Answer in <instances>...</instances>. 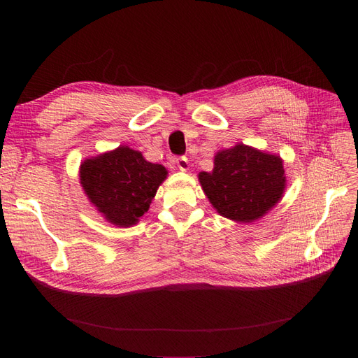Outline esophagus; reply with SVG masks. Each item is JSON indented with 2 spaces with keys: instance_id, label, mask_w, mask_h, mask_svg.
Segmentation results:
<instances>
[{
  "instance_id": "esophagus-1",
  "label": "esophagus",
  "mask_w": 358,
  "mask_h": 358,
  "mask_svg": "<svg viewBox=\"0 0 358 358\" xmlns=\"http://www.w3.org/2000/svg\"><path fill=\"white\" fill-rule=\"evenodd\" d=\"M176 166L179 170L182 171H187L189 169V162H188V158L187 157H179L176 159Z\"/></svg>"
}]
</instances>
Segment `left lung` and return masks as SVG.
<instances>
[{
    "label": "left lung",
    "mask_w": 358,
    "mask_h": 358,
    "mask_svg": "<svg viewBox=\"0 0 358 358\" xmlns=\"http://www.w3.org/2000/svg\"><path fill=\"white\" fill-rule=\"evenodd\" d=\"M199 180L216 212L236 222L262 218L287 185L282 158L243 143L216 152L213 170L201 171Z\"/></svg>",
    "instance_id": "1"
}]
</instances>
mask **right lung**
Returning <instances> with one entry per match:
<instances>
[{
    "instance_id": "add662e5",
    "label": "right lung",
    "mask_w": 358,
    "mask_h": 358,
    "mask_svg": "<svg viewBox=\"0 0 358 358\" xmlns=\"http://www.w3.org/2000/svg\"><path fill=\"white\" fill-rule=\"evenodd\" d=\"M79 176L86 197L106 221L127 229L148 212L158 187L167 178V170L146 161L138 150L119 146L86 158Z\"/></svg>"
}]
</instances>
